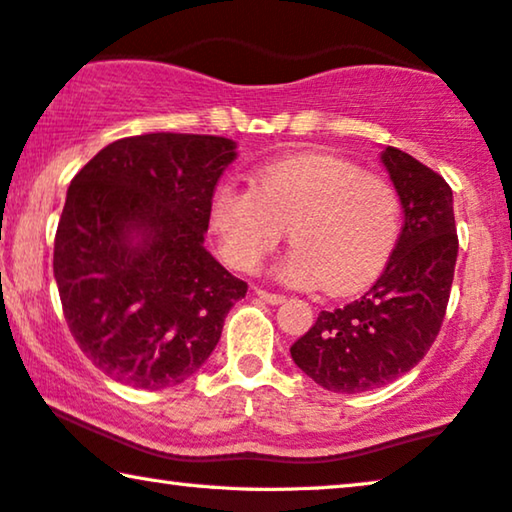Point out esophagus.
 <instances>
[{"instance_id": "34e87169", "label": "esophagus", "mask_w": 512, "mask_h": 512, "mask_svg": "<svg viewBox=\"0 0 512 512\" xmlns=\"http://www.w3.org/2000/svg\"><path fill=\"white\" fill-rule=\"evenodd\" d=\"M256 295L261 297V300H263V302H267V304H281V302H283V295L267 293V290H263V288H256Z\"/></svg>"}]
</instances>
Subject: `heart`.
<instances>
[{
  "mask_svg": "<svg viewBox=\"0 0 512 512\" xmlns=\"http://www.w3.org/2000/svg\"><path fill=\"white\" fill-rule=\"evenodd\" d=\"M210 226L226 263L254 272L288 229L295 249L279 274L300 288L348 295L382 272L400 231V199L387 178L327 153L265 164L251 187L219 185Z\"/></svg>",
  "mask_w": 512,
  "mask_h": 512,
  "instance_id": "heart-1",
  "label": "heart"
}]
</instances>
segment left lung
I'll use <instances>...</instances> for the list:
<instances>
[{
    "instance_id": "left-lung-1",
    "label": "left lung",
    "mask_w": 512,
    "mask_h": 512,
    "mask_svg": "<svg viewBox=\"0 0 512 512\" xmlns=\"http://www.w3.org/2000/svg\"><path fill=\"white\" fill-rule=\"evenodd\" d=\"M382 164L405 212L389 263L364 297L320 311L290 348L295 364L334 393L380 389L412 371L435 343L451 295L458 258L451 187L393 146Z\"/></svg>"
}]
</instances>
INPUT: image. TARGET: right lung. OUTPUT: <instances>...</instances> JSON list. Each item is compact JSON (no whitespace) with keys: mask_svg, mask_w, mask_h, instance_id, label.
<instances>
[{"mask_svg":"<svg viewBox=\"0 0 512 512\" xmlns=\"http://www.w3.org/2000/svg\"><path fill=\"white\" fill-rule=\"evenodd\" d=\"M235 155L226 137L151 132L105 146L70 180L54 238L61 306L80 350L125 387L185 382L247 293L203 247Z\"/></svg>","mask_w":512,"mask_h":512,"instance_id":"1","label":"right lung"}]
</instances>
